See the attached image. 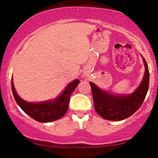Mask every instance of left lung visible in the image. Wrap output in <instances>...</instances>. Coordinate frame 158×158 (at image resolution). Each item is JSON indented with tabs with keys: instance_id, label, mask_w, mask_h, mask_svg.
<instances>
[{
	"instance_id": "1",
	"label": "left lung",
	"mask_w": 158,
	"mask_h": 158,
	"mask_svg": "<svg viewBox=\"0 0 158 158\" xmlns=\"http://www.w3.org/2000/svg\"><path fill=\"white\" fill-rule=\"evenodd\" d=\"M145 65L144 77L140 85L129 95H114L105 91L90 81L96 111L105 119L119 121L135 114L143 104L149 85L148 64L143 57Z\"/></svg>"
}]
</instances>
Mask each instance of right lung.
Segmentation results:
<instances>
[{
    "mask_svg": "<svg viewBox=\"0 0 158 158\" xmlns=\"http://www.w3.org/2000/svg\"><path fill=\"white\" fill-rule=\"evenodd\" d=\"M80 81L75 79L68 85L64 91L56 99L44 102L32 103L21 99L16 93L12 79V90L16 102L20 108L32 119L40 123H49L61 118L68 109L72 93Z\"/></svg>",
    "mask_w": 158,
    "mask_h": 158,
    "instance_id": "right-lung-1",
    "label": "right lung"
}]
</instances>
